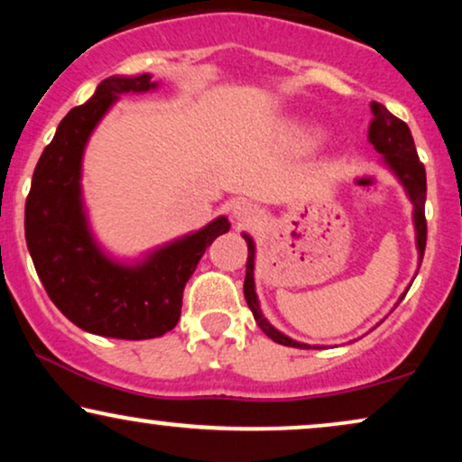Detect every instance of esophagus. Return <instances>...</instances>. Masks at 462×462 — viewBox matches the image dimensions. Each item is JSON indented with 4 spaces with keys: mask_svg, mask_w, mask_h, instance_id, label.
<instances>
[{
    "mask_svg": "<svg viewBox=\"0 0 462 462\" xmlns=\"http://www.w3.org/2000/svg\"><path fill=\"white\" fill-rule=\"evenodd\" d=\"M231 210H233V218L239 220V223H244V225L256 223V220L261 218V212H258V208L248 199L236 201Z\"/></svg>",
    "mask_w": 462,
    "mask_h": 462,
    "instance_id": "esophagus-1",
    "label": "esophagus"
}]
</instances>
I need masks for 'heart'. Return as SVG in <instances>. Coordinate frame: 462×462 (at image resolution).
<instances>
[{
  "label": "heart",
  "mask_w": 462,
  "mask_h": 462,
  "mask_svg": "<svg viewBox=\"0 0 462 462\" xmlns=\"http://www.w3.org/2000/svg\"><path fill=\"white\" fill-rule=\"evenodd\" d=\"M302 138H305V141H315V132L313 130H302Z\"/></svg>",
  "instance_id": "1"
}]
</instances>
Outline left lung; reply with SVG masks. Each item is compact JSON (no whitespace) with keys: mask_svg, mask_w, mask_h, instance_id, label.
<instances>
[{"mask_svg":"<svg viewBox=\"0 0 462 462\" xmlns=\"http://www.w3.org/2000/svg\"><path fill=\"white\" fill-rule=\"evenodd\" d=\"M372 122L368 130V141L374 144V149L384 157L391 172H393L400 182L406 189L410 201L414 206V229H416V248H419V258L422 263L425 256V245H427V220H425V199H427V174L425 166L419 160L416 153L414 138L410 134V128L406 122H402L400 117H395L393 113H389L381 103H372ZM245 244H248V263H245V282H244V296L248 302L252 315H254L256 324L261 326V330L267 334L275 343L296 346V349H311V345L296 343V340L288 338L286 334L275 330L267 319L263 318L261 305H258L256 292H254V242L250 236L244 233ZM403 299V296H402ZM400 299V300H402ZM319 349V346H318Z\"/></svg>","mask_w":462,"mask_h":462,"instance_id":"left-lung-1","label":"left lung"}]
</instances>
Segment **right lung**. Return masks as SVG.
<instances>
[{"mask_svg": "<svg viewBox=\"0 0 462 462\" xmlns=\"http://www.w3.org/2000/svg\"><path fill=\"white\" fill-rule=\"evenodd\" d=\"M153 88L149 73L100 81L94 97L59 124L24 204L27 248L48 296L67 319L98 337L144 340L172 330L185 283L208 245L231 226L218 217L136 264L111 261L94 242L79 185L86 143L119 94Z\"/></svg>", "mask_w": 462, "mask_h": 462, "instance_id": "add662e5", "label": "right lung"}]
</instances>
